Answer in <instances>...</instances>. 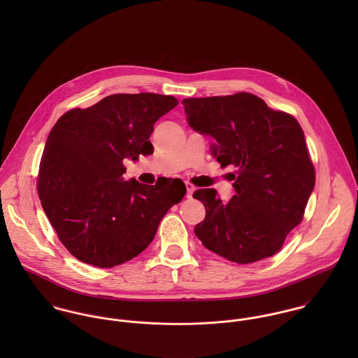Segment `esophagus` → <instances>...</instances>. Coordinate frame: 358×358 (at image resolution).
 <instances>
[{"label":"esophagus","mask_w":358,"mask_h":358,"mask_svg":"<svg viewBox=\"0 0 358 358\" xmlns=\"http://www.w3.org/2000/svg\"><path fill=\"white\" fill-rule=\"evenodd\" d=\"M194 190H196V187H194L192 183H186V197H187V199H192V197H193Z\"/></svg>","instance_id":"esophagus-1"}]
</instances>
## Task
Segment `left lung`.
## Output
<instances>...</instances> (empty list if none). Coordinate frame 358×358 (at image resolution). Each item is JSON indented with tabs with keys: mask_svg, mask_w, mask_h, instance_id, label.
Returning a JSON list of instances; mask_svg holds the SVG:
<instances>
[{
	"mask_svg": "<svg viewBox=\"0 0 358 358\" xmlns=\"http://www.w3.org/2000/svg\"><path fill=\"white\" fill-rule=\"evenodd\" d=\"M189 125L215 139L210 153L233 165L236 194L222 203L215 189L193 197L205 206L194 233L205 248L247 264L277 254L305 213L315 172L299 122L252 94L183 99Z\"/></svg>",
	"mask_w": 358,
	"mask_h": 358,
	"instance_id": "left-lung-1",
	"label": "left lung"
}]
</instances>
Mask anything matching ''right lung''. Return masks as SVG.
Here are the masks:
<instances>
[{"mask_svg": "<svg viewBox=\"0 0 358 358\" xmlns=\"http://www.w3.org/2000/svg\"><path fill=\"white\" fill-rule=\"evenodd\" d=\"M178 101L157 94L110 95L73 108L53 125L41 157L38 196L52 227L78 260L114 267L145 251L172 205L183 200L180 179L155 185L124 180L122 161L153 153L150 135Z\"/></svg>", "mask_w": 358, "mask_h": 358, "instance_id": "add662e5", "label": "right lung"}]
</instances>
